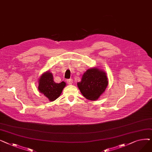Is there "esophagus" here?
<instances>
[{"instance_id": "esophagus-1", "label": "esophagus", "mask_w": 152, "mask_h": 152, "mask_svg": "<svg viewBox=\"0 0 152 152\" xmlns=\"http://www.w3.org/2000/svg\"><path fill=\"white\" fill-rule=\"evenodd\" d=\"M73 80L72 79H69L67 80V83L69 84V85H71L72 84H73Z\"/></svg>"}]
</instances>
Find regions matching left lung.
I'll return each instance as SVG.
<instances>
[{
    "label": "left lung",
    "instance_id": "8db88e82",
    "mask_svg": "<svg viewBox=\"0 0 152 152\" xmlns=\"http://www.w3.org/2000/svg\"><path fill=\"white\" fill-rule=\"evenodd\" d=\"M77 84L83 96L94 101L105 92L108 81L105 72L98 68H92L85 72L81 82Z\"/></svg>",
    "mask_w": 152,
    "mask_h": 152
}]
</instances>
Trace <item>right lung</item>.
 I'll list each match as a JSON object with an SVG mask.
<instances>
[{
  "mask_svg": "<svg viewBox=\"0 0 152 152\" xmlns=\"http://www.w3.org/2000/svg\"><path fill=\"white\" fill-rule=\"evenodd\" d=\"M65 86L66 83L64 81L55 83L52 73L48 71L43 73L39 79L38 89L49 100L53 102L60 97Z\"/></svg>",
  "mask_w": 152,
  "mask_h": 152,
  "instance_id": "right-lung-1",
  "label": "right lung"
}]
</instances>
